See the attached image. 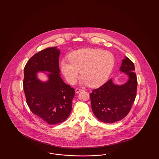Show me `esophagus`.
I'll use <instances>...</instances> for the list:
<instances>
[{
	"instance_id": "34e87169",
	"label": "esophagus",
	"mask_w": 159,
	"mask_h": 159,
	"mask_svg": "<svg viewBox=\"0 0 159 159\" xmlns=\"http://www.w3.org/2000/svg\"><path fill=\"white\" fill-rule=\"evenodd\" d=\"M83 90L82 89H79V88H77V89H76V90H75V92H76V93H79L80 92H81V91H82Z\"/></svg>"
}]
</instances>
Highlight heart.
<instances>
[{
    "label": "heart",
    "mask_w": 159,
    "mask_h": 159,
    "mask_svg": "<svg viewBox=\"0 0 159 159\" xmlns=\"http://www.w3.org/2000/svg\"><path fill=\"white\" fill-rule=\"evenodd\" d=\"M70 60L61 61V70L68 83L75 84L81 75L82 83L97 87L106 82L114 66L111 53L98 49H83L73 52Z\"/></svg>",
    "instance_id": "obj_1"
}]
</instances>
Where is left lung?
Masks as SVG:
<instances>
[{"label": "left lung", "instance_id": "obj_1", "mask_svg": "<svg viewBox=\"0 0 159 159\" xmlns=\"http://www.w3.org/2000/svg\"><path fill=\"white\" fill-rule=\"evenodd\" d=\"M119 70L128 76L125 83L115 84L110 79L90 94L93 113L106 123L119 121L126 117L136 97L138 83L134 63L125 57Z\"/></svg>", "mask_w": 159, "mask_h": 159}]
</instances>
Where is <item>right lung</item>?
<instances>
[{
  "label": "right lung",
  "instance_id": "obj_1",
  "mask_svg": "<svg viewBox=\"0 0 159 159\" xmlns=\"http://www.w3.org/2000/svg\"><path fill=\"white\" fill-rule=\"evenodd\" d=\"M60 55L57 46L46 48L34 55L24 70L23 86L28 106L33 113L52 125L67 119L75 94L61 77ZM40 72L47 76V81L38 79Z\"/></svg>",
  "mask_w": 159,
  "mask_h": 159
}]
</instances>
